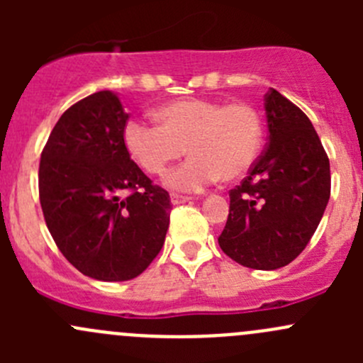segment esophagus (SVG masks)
Instances as JSON below:
<instances>
[{"mask_svg":"<svg viewBox=\"0 0 363 363\" xmlns=\"http://www.w3.org/2000/svg\"><path fill=\"white\" fill-rule=\"evenodd\" d=\"M170 200H172V203L174 205H177V203H184V202H189V196H184V195H177V193H174V195L170 196Z\"/></svg>","mask_w":363,"mask_h":363,"instance_id":"34e87169","label":"esophagus"}]
</instances>
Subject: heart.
I'll return each instance as SVG.
<instances>
[{
	"label": "heart",
	"instance_id": "1",
	"mask_svg": "<svg viewBox=\"0 0 363 363\" xmlns=\"http://www.w3.org/2000/svg\"><path fill=\"white\" fill-rule=\"evenodd\" d=\"M161 124L130 119L123 142L130 156L149 174H161L186 152L188 160L167 172V188L200 191L218 179L233 181L252 167L262 147V121L246 104L179 100L163 105Z\"/></svg>",
	"mask_w": 363,
	"mask_h": 363
}]
</instances>
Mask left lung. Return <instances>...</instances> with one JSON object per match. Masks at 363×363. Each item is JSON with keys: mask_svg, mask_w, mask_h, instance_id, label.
I'll return each mask as SVG.
<instances>
[{"mask_svg": "<svg viewBox=\"0 0 363 363\" xmlns=\"http://www.w3.org/2000/svg\"><path fill=\"white\" fill-rule=\"evenodd\" d=\"M265 116L267 149L230 191L218 242L240 265L276 270L316 232L330 199V163L309 117L276 89L265 94Z\"/></svg>", "mask_w": 363, "mask_h": 363, "instance_id": "8db88e82", "label": "left lung"}]
</instances>
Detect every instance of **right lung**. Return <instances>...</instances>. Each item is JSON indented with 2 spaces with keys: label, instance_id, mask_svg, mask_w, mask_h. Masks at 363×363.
<instances>
[{
  "label": "right lung",
  "instance_id": "right-lung-1",
  "mask_svg": "<svg viewBox=\"0 0 363 363\" xmlns=\"http://www.w3.org/2000/svg\"><path fill=\"white\" fill-rule=\"evenodd\" d=\"M126 121L119 96L98 91L60 117L40 158V203L54 242L84 276L108 283L140 276L170 223L168 193L124 147Z\"/></svg>",
  "mask_w": 363,
  "mask_h": 363
}]
</instances>
